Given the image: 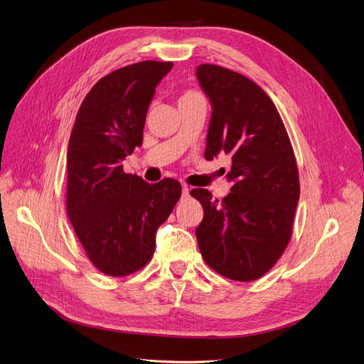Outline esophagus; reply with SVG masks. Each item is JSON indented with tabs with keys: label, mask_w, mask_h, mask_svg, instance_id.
I'll use <instances>...</instances> for the list:
<instances>
[{
	"label": "esophagus",
	"mask_w": 364,
	"mask_h": 364,
	"mask_svg": "<svg viewBox=\"0 0 364 364\" xmlns=\"http://www.w3.org/2000/svg\"><path fill=\"white\" fill-rule=\"evenodd\" d=\"M189 192H191L189 186H187V184H183V196H184V198H186V196H189Z\"/></svg>",
	"instance_id": "34e87169"
}]
</instances>
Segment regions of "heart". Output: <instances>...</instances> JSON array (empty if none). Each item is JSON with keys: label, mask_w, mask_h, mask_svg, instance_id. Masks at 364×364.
Masks as SVG:
<instances>
[{"label": "heart", "mask_w": 364, "mask_h": 364, "mask_svg": "<svg viewBox=\"0 0 364 364\" xmlns=\"http://www.w3.org/2000/svg\"><path fill=\"white\" fill-rule=\"evenodd\" d=\"M196 97H203L198 91H193V90H187L184 91L181 96H180V100L178 102H183V100H191V99H196Z\"/></svg>", "instance_id": "b5f03b06"}]
</instances>
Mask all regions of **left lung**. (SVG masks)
Returning a JSON list of instances; mask_svg holds the SVG:
<instances>
[{
	"mask_svg": "<svg viewBox=\"0 0 364 364\" xmlns=\"http://www.w3.org/2000/svg\"><path fill=\"white\" fill-rule=\"evenodd\" d=\"M196 76L213 106L204 157H231L234 186L222 200L207 189L191 195L204 208L196 228L204 261L220 276L252 282L284 255L300 198L297 160L273 100L249 77L214 64Z\"/></svg>",
	"mask_w": 364,
	"mask_h": 364,
	"instance_id": "8db88e82",
	"label": "left lung"
}]
</instances>
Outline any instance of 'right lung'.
Masks as SVG:
<instances>
[{
    "label": "right lung",
    "instance_id": "add662e5",
    "mask_svg": "<svg viewBox=\"0 0 364 364\" xmlns=\"http://www.w3.org/2000/svg\"><path fill=\"white\" fill-rule=\"evenodd\" d=\"M172 63L141 61L99 79L80 103L67 148L65 207L91 264L124 277L151 261L156 231L181 196L173 178L156 184L121 161L142 145L148 106Z\"/></svg>",
    "mask_w": 364,
    "mask_h": 364
}]
</instances>
